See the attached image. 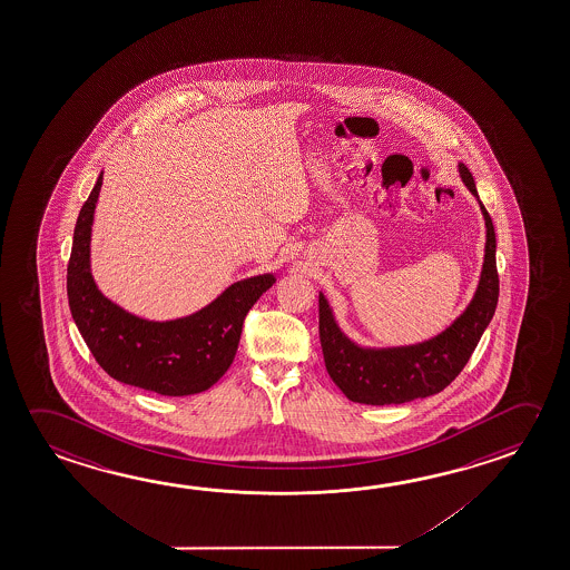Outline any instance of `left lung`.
<instances>
[{"label":"left lung","mask_w":570,"mask_h":570,"mask_svg":"<svg viewBox=\"0 0 570 570\" xmlns=\"http://www.w3.org/2000/svg\"><path fill=\"white\" fill-rule=\"evenodd\" d=\"M459 175L476 196L475 180L463 163H459ZM479 206L487 226L481 281L465 312L439 336L402 347H362L340 330L327 299L320 294V342L324 362L327 374L347 400L367 405L413 402L445 390L461 374L489 326L499 299L493 220L481 200Z\"/></svg>","instance_id":"obj_1"}]
</instances>
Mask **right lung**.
<instances>
[{"label":"right lung","mask_w":570,"mask_h":570,"mask_svg":"<svg viewBox=\"0 0 570 570\" xmlns=\"http://www.w3.org/2000/svg\"><path fill=\"white\" fill-rule=\"evenodd\" d=\"M104 173L77 218L67 264V298L85 344L117 382L180 397L215 385L233 364L244 317L276 282L261 274L236 282L187 317L153 322L105 298L91 276V225Z\"/></svg>","instance_id":"right-lung-1"}]
</instances>
